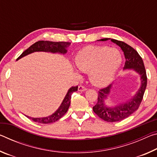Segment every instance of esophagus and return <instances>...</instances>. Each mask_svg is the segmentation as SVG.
I'll use <instances>...</instances> for the list:
<instances>
[{
    "instance_id": "34e87169",
    "label": "esophagus",
    "mask_w": 157,
    "mask_h": 157,
    "mask_svg": "<svg viewBox=\"0 0 157 157\" xmlns=\"http://www.w3.org/2000/svg\"><path fill=\"white\" fill-rule=\"evenodd\" d=\"M86 90V88L84 86H82V85H79L78 86V91H85Z\"/></svg>"
}]
</instances>
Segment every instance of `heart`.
<instances>
[{
  "instance_id": "obj_1",
  "label": "heart",
  "mask_w": 157,
  "mask_h": 157,
  "mask_svg": "<svg viewBox=\"0 0 157 157\" xmlns=\"http://www.w3.org/2000/svg\"><path fill=\"white\" fill-rule=\"evenodd\" d=\"M121 61L120 52L107 46H86L75 57L77 67L88 73L90 82L98 86H106L113 80Z\"/></svg>"
}]
</instances>
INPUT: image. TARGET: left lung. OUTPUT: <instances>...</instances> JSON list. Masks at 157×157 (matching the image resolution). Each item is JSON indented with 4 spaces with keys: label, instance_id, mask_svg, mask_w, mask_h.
Listing matches in <instances>:
<instances>
[{
    "label": "left lung",
    "instance_id": "1",
    "mask_svg": "<svg viewBox=\"0 0 157 157\" xmlns=\"http://www.w3.org/2000/svg\"><path fill=\"white\" fill-rule=\"evenodd\" d=\"M109 39H111L113 43L118 45L123 51L126 59L124 69H132L140 76V87L136 94L129 101L115 107H111L105 105V100L110 94L112 84L109 85L107 87L98 91V102L93 107V110L102 120L107 122H118L127 118L139 109L147 86V75L144 63L136 50L124 42L116 39L105 38L98 41H105Z\"/></svg>",
    "mask_w": 157,
    "mask_h": 157
}]
</instances>
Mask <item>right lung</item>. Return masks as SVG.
I'll return each mask as SVG.
<instances>
[{
  "label": "right lung",
  "mask_w": 157,
  "mask_h": 157,
  "mask_svg": "<svg viewBox=\"0 0 157 157\" xmlns=\"http://www.w3.org/2000/svg\"><path fill=\"white\" fill-rule=\"evenodd\" d=\"M71 45L70 42H54V41H39L32 45L30 47H29L27 50H25L19 57H18L17 60H18L21 58L26 56L30 53L34 52H50L52 53H62L65 54L67 52L66 48H68ZM78 86H72L66 94L64 99L63 100L62 104L60 107L58 108V109L53 113L52 115L48 117H44V118H31L26 116L28 118L32 119L33 121L36 122V123H42V124H48L52 123L54 122L57 121L60 119L64 114L67 112L69 108V106L71 105V95L73 92L78 91Z\"/></svg>",
  "instance_id": "1"
}]
</instances>
